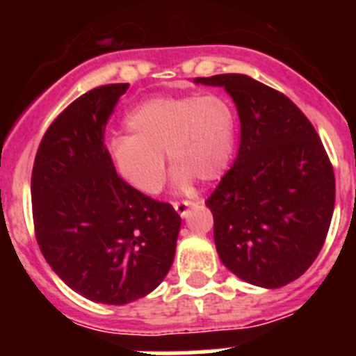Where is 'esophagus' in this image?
<instances>
[{
	"mask_svg": "<svg viewBox=\"0 0 356 356\" xmlns=\"http://www.w3.org/2000/svg\"><path fill=\"white\" fill-rule=\"evenodd\" d=\"M196 205L194 201H176V203H172V207H175V210L178 213H180L181 217H187L188 213V209H193V207Z\"/></svg>",
	"mask_w": 356,
	"mask_h": 356,
	"instance_id": "34e87169",
	"label": "esophagus"
}]
</instances>
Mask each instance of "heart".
<instances>
[{"label":"heart","mask_w":356,"mask_h":356,"mask_svg":"<svg viewBox=\"0 0 356 356\" xmlns=\"http://www.w3.org/2000/svg\"><path fill=\"white\" fill-rule=\"evenodd\" d=\"M130 135H114L106 155L114 171L143 194H156L165 178V156L175 169V185L191 188L219 180L235 146V114L225 97L155 96L127 115Z\"/></svg>","instance_id":"1"}]
</instances>
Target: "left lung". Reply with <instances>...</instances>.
I'll return each mask as SVG.
<instances>
[{
    "instance_id": "left-lung-1",
    "label": "left lung",
    "mask_w": 356,
    "mask_h": 356,
    "mask_svg": "<svg viewBox=\"0 0 356 356\" xmlns=\"http://www.w3.org/2000/svg\"><path fill=\"white\" fill-rule=\"evenodd\" d=\"M194 83L222 87L241 121L237 159L207 200L217 254L248 284L284 287L325 244L335 207L328 155L303 112L278 90L248 74Z\"/></svg>"
}]
</instances>
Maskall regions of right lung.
Segmentation results:
<instances>
[{
    "label": "right lung",
    "instance_id": "right-lung-1",
    "mask_svg": "<svg viewBox=\"0 0 356 356\" xmlns=\"http://www.w3.org/2000/svg\"><path fill=\"white\" fill-rule=\"evenodd\" d=\"M128 83L72 102L37 149L31 205L39 248L67 287L96 303L127 305L155 291L175 260L181 219L121 180L103 144Z\"/></svg>",
    "mask_w": 356,
    "mask_h": 356
}]
</instances>
